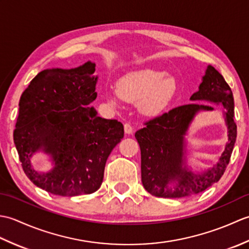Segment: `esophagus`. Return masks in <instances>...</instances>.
<instances>
[{
  "mask_svg": "<svg viewBox=\"0 0 249 249\" xmlns=\"http://www.w3.org/2000/svg\"><path fill=\"white\" fill-rule=\"evenodd\" d=\"M124 131H125V134L130 135L131 133H133V126H131L129 123H125L124 124Z\"/></svg>",
  "mask_w": 249,
  "mask_h": 249,
  "instance_id": "1",
  "label": "esophagus"
}]
</instances>
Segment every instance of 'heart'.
I'll return each mask as SVG.
<instances>
[{"label": "heart", "instance_id": "b5f03b06", "mask_svg": "<svg viewBox=\"0 0 249 249\" xmlns=\"http://www.w3.org/2000/svg\"><path fill=\"white\" fill-rule=\"evenodd\" d=\"M177 92V83L166 72L152 68L129 71L122 76L116 88L106 93L111 105L121 98L127 103H136L140 112L146 115L160 113L171 102Z\"/></svg>", "mask_w": 249, "mask_h": 249}]
</instances>
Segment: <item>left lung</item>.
<instances>
[{"label": "left lung", "mask_w": 249, "mask_h": 249, "mask_svg": "<svg viewBox=\"0 0 249 249\" xmlns=\"http://www.w3.org/2000/svg\"><path fill=\"white\" fill-rule=\"evenodd\" d=\"M190 100H206L226 108L228 142L218 162L208 171L194 173L185 166V140L189 125L199 111H212L210 106L192 103L171 109L144 123L135 137L141 151V179L146 192L155 197L183 198L202 193L217 183L230 161L236 140L233 94L224 77L209 65L199 91Z\"/></svg>", "instance_id": "1"}]
</instances>
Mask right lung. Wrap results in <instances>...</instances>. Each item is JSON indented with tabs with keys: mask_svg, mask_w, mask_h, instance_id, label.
<instances>
[{
	"mask_svg": "<svg viewBox=\"0 0 249 249\" xmlns=\"http://www.w3.org/2000/svg\"><path fill=\"white\" fill-rule=\"evenodd\" d=\"M95 63L38 72L24 89L14 142L24 173L37 187L72 197L95 193L104 178L111 151L124 137L121 122L97 116ZM37 150L49 155L54 168L38 173L30 158Z\"/></svg>",
	"mask_w": 249,
	"mask_h": 249,
	"instance_id": "obj_1",
	"label": "right lung"
}]
</instances>
